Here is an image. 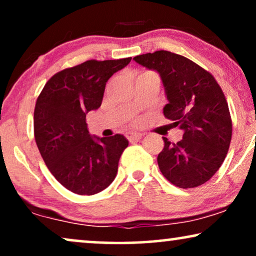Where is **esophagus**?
Returning <instances> with one entry per match:
<instances>
[{
    "mask_svg": "<svg viewBox=\"0 0 256 256\" xmlns=\"http://www.w3.org/2000/svg\"><path fill=\"white\" fill-rule=\"evenodd\" d=\"M142 136H143L142 132H127V138L130 142L138 141V140L141 138Z\"/></svg>",
    "mask_w": 256,
    "mask_h": 256,
    "instance_id": "1",
    "label": "esophagus"
}]
</instances>
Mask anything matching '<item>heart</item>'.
<instances>
[{"label":"heart","instance_id":"heart-1","mask_svg":"<svg viewBox=\"0 0 256 256\" xmlns=\"http://www.w3.org/2000/svg\"><path fill=\"white\" fill-rule=\"evenodd\" d=\"M144 73H148V72H144Z\"/></svg>","mask_w":256,"mask_h":256}]
</instances>
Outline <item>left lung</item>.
<instances>
[{"label":"left lung","instance_id":"left-lung-1","mask_svg":"<svg viewBox=\"0 0 256 256\" xmlns=\"http://www.w3.org/2000/svg\"><path fill=\"white\" fill-rule=\"evenodd\" d=\"M134 59L158 72L169 101L164 116L184 132L177 143L163 138L164 148L157 157L160 172L182 188L206 183L222 166L232 138V118L222 87L202 66L170 51Z\"/></svg>","mask_w":256,"mask_h":256}]
</instances>
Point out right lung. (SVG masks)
Returning <instances> with one entry per match:
<instances>
[{"instance_id": "1", "label": "right lung", "mask_w": 256, "mask_h": 256, "mask_svg": "<svg viewBox=\"0 0 256 256\" xmlns=\"http://www.w3.org/2000/svg\"><path fill=\"white\" fill-rule=\"evenodd\" d=\"M132 57L90 59L52 76L37 98L36 144L48 169L73 194L92 196L114 180L128 141L124 135L93 138L86 114L101 106L106 82Z\"/></svg>"}]
</instances>
